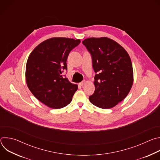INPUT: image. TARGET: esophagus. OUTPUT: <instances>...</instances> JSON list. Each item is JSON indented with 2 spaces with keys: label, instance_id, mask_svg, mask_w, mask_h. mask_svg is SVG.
I'll list each match as a JSON object with an SVG mask.
<instances>
[{
  "label": "esophagus",
  "instance_id": "1",
  "mask_svg": "<svg viewBox=\"0 0 160 160\" xmlns=\"http://www.w3.org/2000/svg\"><path fill=\"white\" fill-rule=\"evenodd\" d=\"M85 80H83V81H82V82L79 83V85H80V86H83V85L85 84Z\"/></svg>",
  "mask_w": 160,
  "mask_h": 160
}]
</instances>
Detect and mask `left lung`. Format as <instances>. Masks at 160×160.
Returning <instances> with one entry per match:
<instances>
[{"label":"left lung","instance_id":"obj_1","mask_svg":"<svg viewBox=\"0 0 160 160\" xmlns=\"http://www.w3.org/2000/svg\"><path fill=\"white\" fill-rule=\"evenodd\" d=\"M82 43L90 52L95 91L90 102L102 109L115 107L129 93L133 81L130 58L120 44L107 37L88 38Z\"/></svg>","mask_w":160,"mask_h":160}]
</instances>
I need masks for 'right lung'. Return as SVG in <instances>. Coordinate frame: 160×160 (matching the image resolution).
Masks as SVG:
<instances>
[{"mask_svg":"<svg viewBox=\"0 0 160 160\" xmlns=\"http://www.w3.org/2000/svg\"><path fill=\"white\" fill-rule=\"evenodd\" d=\"M79 39L51 38L40 43L30 54L26 65V80L33 95L49 108L59 109L69 104L78 85L62 73L66 61Z\"/></svg>","mask_w":160,"mask_h":160,"instance_id":"obj_1","label":"right lung"}]
</instances>
